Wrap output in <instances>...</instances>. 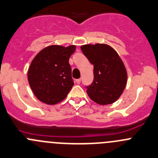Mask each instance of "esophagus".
<instances>
[{
	"mask_svg": "<svg viewBox=\"0 0 158 158\" xmlns=\"http://www.w3.org/2000/svg\"><path fill=\"white\" fill-rule=\"evenodd\" d=\"M76 83H77V84H79V83H80V82H81V79H76Z\"/></svg>",
	"mask_w": 158,
	"mask_h": 158,
	"instance_id": "esophagus-1",
	"label": "esophagus"
}]
</instances>
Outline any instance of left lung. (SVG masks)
<instances>
[{
    "instance_id": "8db88e82",
    "label": "left lung",
    "mask_w": 158,
    "mask_h": 158,
    "mask_svg": "<svg viewBox=\"0 0 158 158\" xmlns=\"http://www.w3.org/2000/svg\"><path fill=\"white\" fill-rule=\"evenodd\" d=\"M81 50L94 67L93 82L86 86L88 96L99 105L113 103L121 96L127 81L123 61L106 44L82 45Z\"/></svg>"
}]
</instances>
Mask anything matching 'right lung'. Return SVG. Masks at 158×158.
Masks as SVG:
<instances>
[{
    "instance_id": "add662e5",
    "label": "right lung",
    "mask_w": 158,
    "mask_h": 158,
    "mask_svg": "<svg viewBox=\"0 0 158 158\" xmlns=\"http://www.w3.org/2000/svg\"><path fill=\"white\" fill-rule=\"evenodd\" d=\"M75 50V45H50L34 58L27 72V80L41 102L54 105L69 93L74 82L69 59Z\"/></svg>"
}]
</instances>
